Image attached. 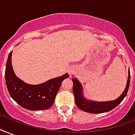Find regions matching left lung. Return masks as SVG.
<instances>
[{
  "label": "left lung",
  "instance_id": "obj_1",
  "mask_svg": "<svg viewBox=\"0 0 135 135\" xmlns=\"http://www.w3.org/2000/svg\"><path fill=\"white\" fill-rule=\"evenodd\" d=\"M72 81H73V92L74 94L75 102L79 109L89 113H106L112 110L113 109L118 106L127 95L129 87V82H130V72L129 71L128 72L127 85L122 95L117 99L111 101L96 102L88 100L85 98L83 95V88L81 83H79V81L75 78H73Z\"/></svg>",
  "mask_w": 135,
  "mask_h": 135
}]
</instances>
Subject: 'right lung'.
<instances>
[{
  "mask_svg": "<svg viewBox=\"0 0 135 135\" xmlns=\"http://www.w3.org/2000/svg\"><path fill=\"white\" fill-rule=\"evenodd\" d=\"M11 56L12 51L8 55L5 76L6 86L12 98L20 106L30 110H47L52 106L62 81L69 78V74H66L39 85L27 84L15 74Z\"/></svg>",
  "mask_w": 135,
  "mask_h": 135,
  "instance_id": "right-lung-1",
  "label": "right lung"
}]
</instances>
